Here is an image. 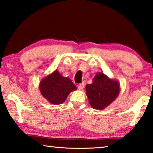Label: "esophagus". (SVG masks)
<instances>
[{
    "mask_svg": "<svg viewBox=\"0 0 153 153\" xmlns=\"http://www.w3.org/2000/svg\"><path fill=\"white\" fill-rule=\"evenodd\" d=\"M84 82L80 83V84H77V88H78V89L79 90H82L84 88Z\"/></svg>",
    "mask_w": 153,
    "mask_h": 153,
    "instance_id": "esophagus-1",
    "label": "esophagus"
}]
</instances>
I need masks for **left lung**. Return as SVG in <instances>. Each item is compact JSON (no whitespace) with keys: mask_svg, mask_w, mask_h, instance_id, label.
<instances>
[{"mask_svg":"<svg viewBox=\"0 0 153 153\" xmlns=\"http://www.w3.org/2000/svg\"><path fill=\"white\" fill-rule=\"evenodd\" d=\"M90 105L96 109H103L109 105L120 92V84L102 73H98L93 78L92 84L86 86Z\"/></svg>","mask_w":153,"mask_h":153,"instance_id":"obj_1","label":"left lung"}]
</instances>
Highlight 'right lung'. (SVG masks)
Instances as JSON below:
<instances>
[{
  "label": "right lung",
  "instance_id": "obj_1",
  "mask_svg": "<svg viewBox=\"0 0 153 153\" xmlns=\"http://www.w3.org/2000/svg\"><path fill=\"white\" fill-rule=\"evenodd\" d=\"M40 89L41 94L49 102L59 105L65 101L69 93L76 90V86L70 79L55 71L41 81Z\"/></svg>",
  "mask_w": 153,
  "mask_h": 153
}]
</instances>
